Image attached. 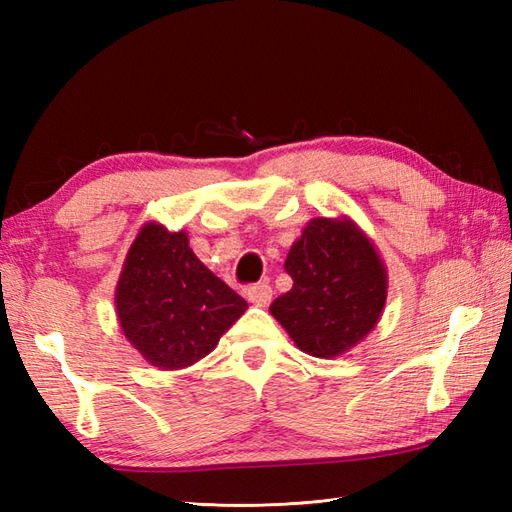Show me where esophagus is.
Returning <instances> with one entry per match:
<instances>
[{
	"label": "esophagus",
	"mask_w": 512,
	"mask_h": 512,
	"mask_svg": "<svg viewBox=\"0 0 512 512\" xmlns=\"http://www.w3.org/2000/svg\"><path fill=\"white\" fill-rule=\"evenodd\" d=\"M246 297L250 303H255L259 308H266L273 301V288L268 284H255L246 290Z\"/></svg>",
	"instance_id": "1"
}]
</instances>
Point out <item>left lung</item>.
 Returning a JSON list of instances; mask_svg holds the SVG:
<instances>
[{
  "instance_id": "1",
  "label": "left lung",
  "mask_w": 512,
  "mask_h": 512,
  "mask_svg": "<svg viewBox=\"0 0 512 512\" xmlns=\"http://www.w3.org/2000/svg\"><path fill=\"white\" fill-rule=\"evenodd\" d=\"M292 288L270 314L301 352L334 358L374 330L387 301V270L367 235L347 217H314L290 246Z\"/></svg>"
}]
</instances>
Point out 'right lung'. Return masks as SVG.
Listing matches in <instances>:
<instances>
[{"instance_id":"obj_1","label":"right lung","mask_w":512,"mask_h":512,"mask_svg":"<svg viewBox=\"0 0 512 512\" xmlns=\"http://www.w3.org/2000/svg\"><path fill=\"white\" fill-rule=\"evenodd\" d=\"M248 303L206 268L184 231L149 222L129 246L116 284L125 339L158 369L198 363Z\"/></svg>"}]
</instances>
